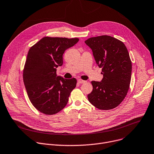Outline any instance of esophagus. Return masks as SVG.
<instances>
[{
    "label": "esophagus",
    "instance_id": "esophagus-1",
    "mask_svg": "<svg viewBox=\"0 0 154 154\" xmlns=\"http://www.w3.org/2000/svg\"><path fill=\"white\" fill-rule=\"evenodd\" d=\"M78 83H80V84H82V83H86V81L85 80H83L82 79H79L78 80Z\"/></svg>",
    "mask_w": 154,
    "mask_h": 154
}]
</instances>
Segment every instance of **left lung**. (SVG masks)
Wrapping results in <instances>:
<instances>
[{
  "mask_svg": "<svg viewBox=\"0 0 154 154\" xmlns=\"http://www.w3.org/2000/svg\"><path fill=\"white\" fill-rule=\"evenodd\" d=\"M85 42L103 75L101 82H91L88 101L99 109H112L123 101L130 88L132 64L128 50L122 41L109 35L91 37Z\"/></svg>",
  "mask_w": 154,
  "mask_h": 154,
  "instance_id": "left-lung-1",
  "label": "left lung"
}]
</instances>
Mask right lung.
I'll use <instances>...</instances> for the list:
<instances>
[{"mask_svg":"<svg viewBox=\"0 0 154 154\" xmlns=\"http://www.w3.org/2000/svg\"><path fill=\"white\" fill-rule=\"evenodd\" d=\"M79 40L78 38L45 37L29 49L23 81L29 100L40 112L56 114L66 106L77 80L57 76V68L63 65L65 50Z\"/></svg>","mask_w":154,"mask_h":154,"instance_id":"1","label":"right lung"}]
</instances>
